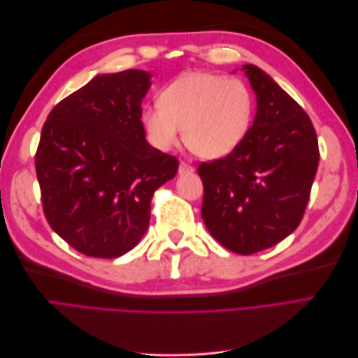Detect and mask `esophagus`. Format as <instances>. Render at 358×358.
I'll use <instances>...</instances> for the list:
<instances>
[{
    "label": "esophagus",
    "instance_id": "1",
    "mask_svg": "<svg viewBox=\"0 0 358 358\" xmlns=\"http://www.w3.org/2000/svg\"><path fill=\"white\" fill-rule=\"evenodd\" d=\"M194 171V167L189 166L188 162L185 161H180L179 164V175H187V173H192Z\"/></svg>",
    "mask_w": 358,
    "mask_h": 358
}]
</instances>
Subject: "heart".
I'll use <instances>...</instances> for the list:
<instances>
[{
	"instance_id": "b5f03b06",
	"label": "heart",
	"mask_w": 358,
	"mask_h": 358,
	"mask_svg": "<svg viewBox=\"0 0 358 358\" xmlns=\"http://www.w3.org/2000/svg\"><path fill=\"white\" fill-rule=\"evenodd\" d=\"M252 116L254 95L242 79L200 71L170 83L159 103L142 110L140 121L157 149H171L183 128L191 152L212 159L230 154L242 142Z\"/></svg>"
}]
</instances>
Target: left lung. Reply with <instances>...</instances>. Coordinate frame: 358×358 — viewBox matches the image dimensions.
Masks as SVG:
<instances>
[{
	"instance_id": "left-lung-1",
	"label": "left lung",
	"mask_w": 358,
	"mask_h": 358,
	"mask_svg": "<svg viewBox=\"0 0 358 358\" xmlns=\"http://www.w3.org/2000/svg\"><path fill=\"white\" fill-rule=\"evenodd\" d=\"M257 95L252 127L229 155L201 162V216L222 246L251 255L294 231L320 161L315 128L301 106L258 67L243 66Z\"/></svg>"
}]
</instances>
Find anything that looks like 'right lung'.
I'll return each instance as SVG.
<instances>
[{"label": "right lung", "mask_w": 358, "mask_h": 358, "mask_svg": "<svg viewBox=\"0 0 358 358\" xmlns=\"http://www.w3.org/2000/svg\"><path fill=\"white\" fill-rule=\"evenodd\" d=\"M150 74H101L61 100L41 129L36 171L52 230L88 257L116 258L148 230L154 192L179 161L146 142Z\"/></svg>", "instance_id": "obj_1"}]
</instances>
